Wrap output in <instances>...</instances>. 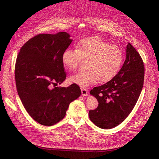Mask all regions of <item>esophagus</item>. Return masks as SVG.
Instances as JSON below:
<instances>
[{
  "label": "esophagus",
  "instance_id": "esophagus-1",
  "mask_svg": "<svg viewBox=\"0 0 159 159\" xmlns=\"http://www.w3.org/2000/svg\"><path fill=\"white\" fill-rule=\"evenodd\" d=\"M81 91H82V95L83 96H86L88 95V90L86 88H81Z\"/></svg>",
  "mask_w": 159,
  "mask_h": 159
}]
</instances>
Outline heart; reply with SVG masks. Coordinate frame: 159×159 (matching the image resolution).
I'll list each match as a JSON object with an SVG mask.
<instances>
[{
	"mask_svg": "<svg viewBox=\"0 0 159 159\" xmlns=\"http://www.w3.org/2000/svg\"><path fill=\"white\" fill-rule=\"evenodd\" d=\"M82 58L88 59L87 70L70 77L72 83L88 87L98 80L107 82L119 72L123 61V52L117 45H110L98 37H91L79 41L77 48L66 49L62 62L69 70H75Z\"/></svg>",
	"mask_w": 159,
	"mask_h": 159,
	"instance_id": "b5f03b06",
	"label": "heart"
}]
</instances>
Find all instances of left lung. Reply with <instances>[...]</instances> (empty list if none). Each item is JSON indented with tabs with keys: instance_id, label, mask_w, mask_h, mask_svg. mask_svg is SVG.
<instances>
[{
	"instance_id": "8db88e82",
	"label": "left lung",
	"mask_w": 159,
	"mask_h": 159,
	"mask_svg": "<svg viewBox=\"0 0 159 159\" xmlns=\"http://www.w3.org/2000/svg\"><path fill=\"white\" fill-rule=\"evenodd\" d=\"M126 52V60L119 73L106 84L90 91L98 106L89 111V117L100 128L111 129L122 123L133 109L143 89V61L130 43Z\"/></svg>"
}]
</instances>
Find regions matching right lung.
Instances as JSON below:
<instances>
[{
  "label": "right lung",
  "instance_id": "right-lung-1",
  "mask_svg": "<svg viewBox=\"0 0 159 159\" xmlns=\"http://www.w3.org/2000/svg\"><path fill=\"white\" fill-rule=\"evenodd\" d=\"M69 33L39 34L21 48L16 58V86L25 109L31 117L43 126L61 121L70 104L78 98V85L55 87L66 77L62 55L72 43Z\"/></svg>",
  "mask_w": 159,
  "mask_h": 159
}]
</instances>
